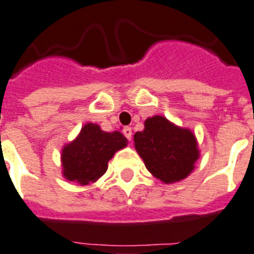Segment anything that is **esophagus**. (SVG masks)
Listing matches in <instances>:
<instances>
[{
    "mask_svg": "<svg viewBox=\"0 0 254 254\" xmlns=\"http://www.w3.org/2000/svg\"><path fill=\"white\" fill-rule=\"evenodd\" d=\"M123 135L128 140H131V137H132V128L131 127H125L123 128Z\"/></svg>",
    "mask_w": 254,
    "mask_h": 254,
    "instance_id": "1",
    "label": "esophagus"
}]
</instances>
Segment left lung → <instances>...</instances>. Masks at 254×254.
<instances>
[{
    "instance_id": "left-lung-1",
    "label": "left lung",
    "mask_w": 254,
    "mask_h": 254,
    "mask_svg": "<svg viewBox=\"0 0 254 254\" xmlns=\"http://www.w3.org/2000/svg\"><path fill=\"white\" fill-rule=\"evenodd\" d=\"M133 141L147 169L165 184L188 177L199 157L194 133L159 115L144 122V131L135 133Z\"/></svg>"
}]
</instances>
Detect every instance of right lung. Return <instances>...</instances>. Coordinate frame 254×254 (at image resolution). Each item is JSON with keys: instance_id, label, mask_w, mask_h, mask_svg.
<instances>
[{"instance_id": "obj_1", "label": "right lung", "mask_w": 254, "mask_h": 254, "mask_svg": "<svg viewBox=\"0 0 254 254\" xmlns=\"http://www.w3.org/2000/svg\"><path fill=\"white\" fill-rule=\"evenodd\" d=\"M127 145L121 132H105L98 125L88 123L74 141L63 149V174L68 181L80 185L95 182L107 170L114 153Z\"/></svg>"}]
</instances>
